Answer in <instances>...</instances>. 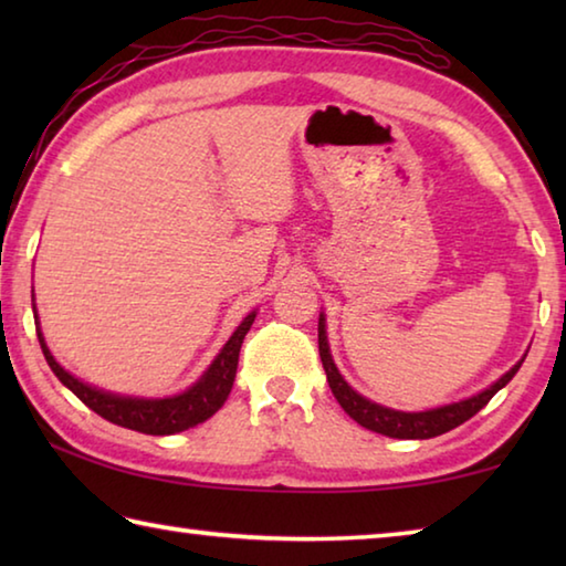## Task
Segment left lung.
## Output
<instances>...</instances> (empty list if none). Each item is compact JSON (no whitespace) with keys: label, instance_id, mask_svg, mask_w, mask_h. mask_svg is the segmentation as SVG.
Returning <instances> with one entry per match:
<instances>
[{"label":"left lung","instance_id":"obj_1","mask_svg":"<svg viewBox=\"0 0 566 566\" xmlns=\"http://www.w3.org/2000/svg\"><path fill=\"white\" fill-rule=\"evenodd\" d=\"M319 357L324 364V371H327L332 395L337 397L342 409L347 411V415L357 421V424L367 427L377 434L395 437V439H429V437L444 434V432H449V429H454L459 424H464V421L472 419L479 409H484L486 405H490V399L504 385H510V379L522 367V361L514 364V367L506 371L500 381H494V385L490 389H484L482 395L464 399V401H457V405H447V407L429 409V411H397V409H387L381 405H375V401L364 399L347 385V381L342 379V375L332 361L327 332H324V317H319Z\"/></svg>","mask_w":566,"mask_h":566}]
</instances>
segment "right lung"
<instances>
[{"label": "right lung", "instance_id": "obj_1", "mask_svg": "<svg viewBox=\"0 0 566 566\" xmlns=\"http://www.w3.org/2000/svg\"><path fill=\"white\" fill-rule=\"evenodd\" d=\"M256 314H247L244 322L239 324L237 332L229 337L224 344V349L219 352V357L212 361V367L207 369V375L197 381L195 387L181 391L177 397H167V399H137V397H117L109 395V391L94 389L84 381L74 379L70 371H64L56 359L52 357V352L46 349L42 332H36L40 337L44 359L50 364L52 371L60 377L62 385L66 389H72L76 397H80L84 405H87L92 411H97L99 417H104L112 424L134 429V432L142 434H177L185 432V429L199 424L214 415L217 409H222V405L229 397L234 385V375H237V364H239V349H242V342L247 337L249 327H252ZM36 322V314H34Z\"/></svg>", "mask_w": 566, "mask_h": 566}]
</instances>
